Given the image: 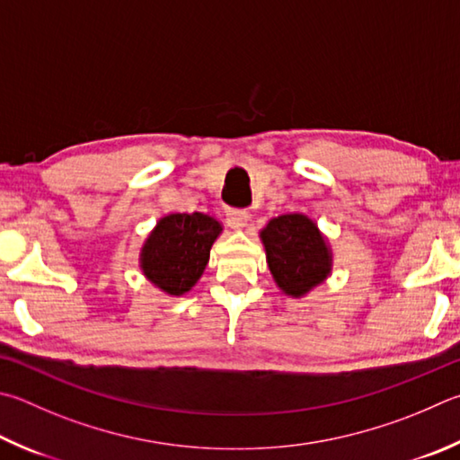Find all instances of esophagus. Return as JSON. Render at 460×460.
Listing matches in <instances>:
<instances>
[{"label": "esophagus", "instance_id": "obj_1", "mask_svg": "<svg viewBox=\"0 0 460 460\" xmlns=\"http://www.w3.org/2000/svg\"><path fill=\"white\" fill-rule=\"evenodd\" d=\"M249 221V213L245 208H231L227 211V223L233 229H243Z\"/></svg>", "mask_w": 460, "mask_h": 460}]
</instances>
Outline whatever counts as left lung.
I'll use <instances>...</instances> for the list:
<instances>
[{
    "instance_id": "left-lung-1",
    "label": "left lung",
    "mask_w": 460,
    "mask_h": 460,
    "mask_svg": "<svg viewBox=\"0 0 460 460\" xmlns=\"http://www.w3.org/2000/svg\"><path fill=\"white\" fill-rule=\"evenodd\" d=\"M273 279L288 296L299 297L330 273V252L315 223L305 215H281L261 231Z\"/></svg>"
}]
</instances>
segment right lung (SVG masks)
Segmentation results:
<instances>
[{
  "label": "right lung",
  "instance_id": "1",
  "mask_svg": "<svg viewBox=\"0 0 460 460\" xmlns=\"http://www.w3.org/2000/svg\"><path fill=\"white\" fill-rule=\"evenodd\" d=\"M221 223L203 213H174L158 221L143 247L146 278L171 296H182L205 271Z\"/></svg>",
  "mask_w": 460,
  "mask_h": 460
}]
</instances>
